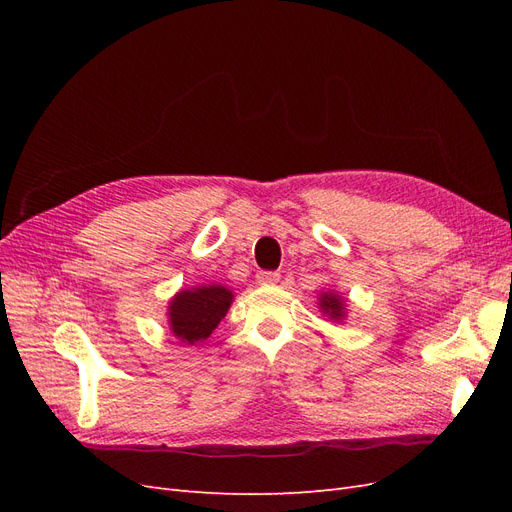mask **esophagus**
<instances>
[{"label":"esophagus","instance_id":"1","mask_svg":"<svg viewBox=\"0 0 512 512\" xmlns=\"http://www.w3.org/2000/svg\"><path fill=\"white\" fill-rule=\"evenodd\" d=\"M256 280H258V284H262V286H273V284L280 282V273H275V271H260V273L256 275Z\"/></svg>","mask_w":512,"mask_h":512}]
</instances>
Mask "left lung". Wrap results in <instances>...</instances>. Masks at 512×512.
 Returning a JSON list of instances; mask_svg holds the SVG:
<instances>
[{"label":"left lung","instance_id":"1","mask_svg":"<svg viewBox=\"0 0 512 512\" xmlns=\"http://www.w3.org/2000/svg\"><path fill=\"white\" fill-rule=\"evenodd\" d=\"M318 307L320 312L327 316L329 320L333 322H344L346 316H348V303L346 299L342 297V294H337L333 290H327L322 292L318 297Z\"/></svg>","mask_w":512,"mask_h":512}]
</instances>
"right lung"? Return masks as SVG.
I'll return each mask as SVG.
<instances>
[{
	"mask_svg": "<svg viewBox=\"0 0 512 512\" xmlns=\"http://www.w3.org/2000/svg\"><path fill=\"white\" fill-rule=\"evenodd\" d=\"M232 301L235 294L222 284L183 288L168 301V329L188 346L205 342L228 314Z\"/></svg>",
	"mask_w": 512,
	"mask_h": 512,
	"instance_id": "obj_1",
	"label": "right lung"
}]
</instances>
